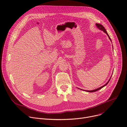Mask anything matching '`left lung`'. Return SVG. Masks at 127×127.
Instances as JSON below:
<instances>
[{
  "mask_svg": "<svg viewBox=\"0 0 127 127\" xmlns=\"http://www.w3.org/2000/svg\"><path fill=\"white\" fill-rule=\"evenodd\" d=\"M96 26H97V27H98V28H99L100 30H102V31H103L107 35H108V36L109 37V39H110V40H111V39H110V37H109V35H108V34L107 33V31H106V29H105V28L103 27V26L102 25H101V24H96ZM110 78H111V77H110ZM110 78L109 79V80H108V82L105 84V85H104V86H102L101 87H100V88H98V89H95V90H92V91H87V92H96V91H98V90H99L100 89H102L103 87H104V86H105L106 85H107V84L108 83V82H109V80H110Z\"/></svg>",
  "mask_w": 127,
  "mask_h": 127,
  "instance_id": "left-lung-1",
  "label": "left lung"
}]
</instances>
